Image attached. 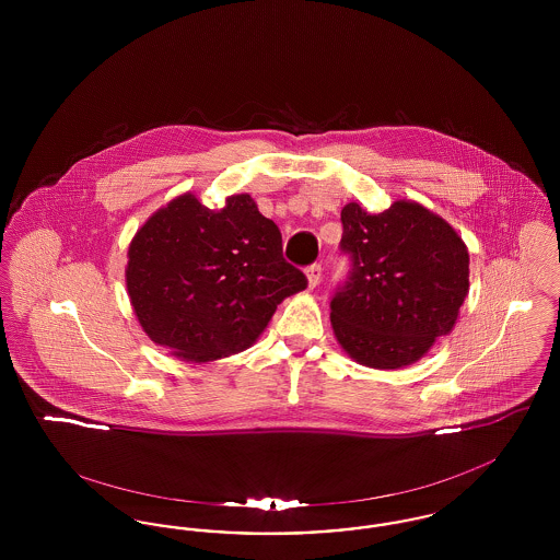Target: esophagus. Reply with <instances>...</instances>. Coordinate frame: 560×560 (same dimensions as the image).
<instances>
[{
	"mask_svg": "<svg viewBox=\"0 0 560 560\" xmlns=\"http://www.w3.org/2000/svg\"><path fill=\"white\" fill-rule=\"evenodd\" d=\"M320 275H323L320 265H311V267L306 268V279H308V288H311V290L319 285Z\"/></svg>",
	"mask_w": 560,
	"mask_h": 560,
	"instance_id": "34e87169",
	"label": "esophagus"
}]
</instances>
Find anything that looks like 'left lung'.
Returning a JSON list of instances; mask_svg holds the SVG:
<instances>
[{
    "label": "left lung",
    "mask_w": 560,
    "mask_h": 560,
    "mask_svg": "<svg viewBox=\"0 0 560 560\" xmlns=\"http://www.w3.org/2000/svg\"><path fill=\"white\" fill-rule=\"evenodd\" d=\"M345 285L331 298V327L350 359L373 370L420 361L447 336L468 295V249L436 213L399 199L382 213L342 208Z\"/></svg>",
    "instance_id": "left-lung-1"
}]
</instances>
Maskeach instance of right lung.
I'll use <instances>...</instances> for the list:
<instances>
[{
    "instance_id": "obj_1",
    "label": "right lung",
    "mask_w": 560,
    "mask_h": 560,
    "mask_svg": "<svg viewBox=\"0 0 560 560\" xmlns=\"http://www.w3.org/2000/svg\"><path fill=\"white\" fill-rule=\"evenodd\" d=\"M126 285L155 345L208 363L252 347L277 304L308 281L285 262L279 226L249 195H231L210 210L185 192L133 235Z\"/></svg>"
}]
</instances>
